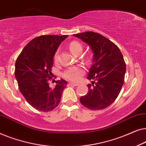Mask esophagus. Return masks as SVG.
I'll return each instance as SVG.
<instances>
[{"instance_id":"obj_1","label":"esophagus","mask_w":146,"mask_h":146,"mask_svg":"<svg viewBox=\"0 0 146 146\" xmlns=\"http://www.w3.org/2000/svg\"><path fill=\"white\" fill-rule=\"evenodd\" d=\"M79 84H76V83H72V82H70L68 84V86H78Z\"/></svg>"}]
</instances>
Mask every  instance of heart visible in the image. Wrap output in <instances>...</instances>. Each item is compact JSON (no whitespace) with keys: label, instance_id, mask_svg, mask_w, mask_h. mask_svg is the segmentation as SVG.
Returning a JSON list of instances; mask_svg holds the SVG:
<instances>
[{"label":"heart","instance_id":"b5f03b06","mask_svg":"<svg viewBox=\"0 0 146 146\" xmlns=\"http://www.w3.org/2000/svg\"><path fill=\"white\" fill-rule=\"evenodd\" d=\"M69 49L72 53L74 55H76L77 54L82 52V46L78 42L73 41L70 43ZM58 51H56L54 54V59L55 62L58 60ZM84 68L82 66H76L71 67L67 69L64 73L63 76L66 79L70 81L78 82L80 80L81 77L84 75Z\"/></svg>","mask_w":146,"mask_h":146}]
</instances>
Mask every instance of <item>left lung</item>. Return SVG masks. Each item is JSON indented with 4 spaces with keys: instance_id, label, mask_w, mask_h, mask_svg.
<instances>
[{
    "instance_id": "obj_1",
    "label": "left lung",
    "mask_w": 146,
    "mask_h": 146,
    "mask_svg": "<svg viewBox=\"0 0 146 146\" xmlns=\"http://www.w3.org/2000/svg\"><path fill=\"white\" fill-rule=\"evenodd\" d=\"M88 44L93 53L92 65L87 78V94L80 101L92 110H103L110 106L120 92L124 82L126 66L119 48L109 39L94 32L74 35Z\"/></svg>"
}]
</instances>
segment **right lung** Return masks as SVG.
<instances>
[{
  "label": "right lung",
  "mask_w": 146,
  "mask_h": 146,
  "mask_svg": "<svg viewBox=\"0 0 146 146\" xmlns=\"http://www.w3.org/2000/svg\"><path fill=\"white\" fill-rule=\"evenodd\" d=\"M68 35H43L27 44L15 63V78L20 91L27 102L37 110L50 111L58 106L64 80L55 81L54 88L49 86L52 73L54 54Z\"/></svg>",
  "instance_id": "1"
}]
</instances>
